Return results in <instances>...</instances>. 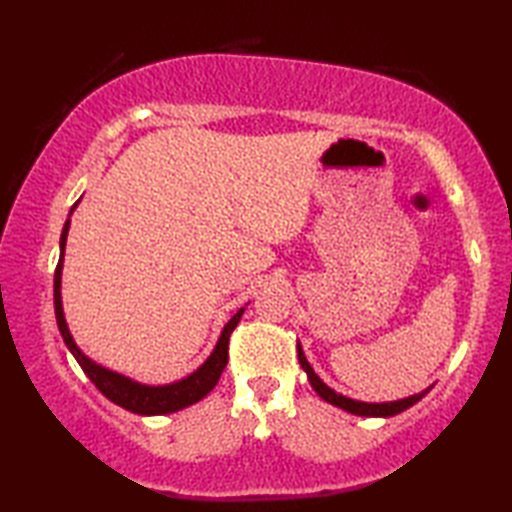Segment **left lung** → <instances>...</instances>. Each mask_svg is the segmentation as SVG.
Here are the masks:
<instances>
[{"label":"left lung","mask_w":512,"mask_h":512,"mask_svg":"<svg viewBox=\"0 0 512 512\" xmlns=\"http://www.w3.org/2000/svg\"><path fill=\"white\" fill-rule=\"evenodd\" d=\"M297 354H299L301 367L306 369V374H308V380H310L312 389L317 391V394H319L325 402H330V405H336V407H341V409H345V411H350V413H354V416H374V418L396 416V413L409 409L411 405H416V402L422 400L424 396H427L429 389H431V387H429V389H424L422 394L402 398V400H396V402H358V400H352V398H345V396H341V394H336L334 389H330L328 385H325L323 380H321L317 374H314V369H312L310 363L306 361V356H303V350H301L299 343H297Z\"/></svg>","instance_id":"8db88e82"}]
</instances>
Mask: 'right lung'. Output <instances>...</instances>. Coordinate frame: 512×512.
Wrapping results in <instances>:
<instances>
[{"label": "right lung", "instance_id": "1", "mask_svg": "<svg viewBox=\"0 0 512 512\" xmlns=\"http://www.w3.org/2000/svg\"><path fill=\"white\" fill-rule=\"evenodd\" d=\"M68 228H70V220L63 226L61 257H59L57 268H54V314H57V325L65 345H68V350L74 354L76 363H79L83 372L88 374V378L96 385V389H99L105 398L116 402V405H121L127 411L140 413V416H162V413L180 411L184 407L193 405V402L202 400L217 385V380H220L224 372V367L228 363V339H231V332L235 330L239 319H242L244 308L224 325V332L220 336V341H217L213 354L206 358V363L198 369V372L182 378L180 383L162 385V387H147V385L132 383L129 378L114 374L110 369L92 363L88 356L81 354V350L76 347L72 339L68 325H65L63 308H61V268H63V248H65V237H68Z\"/></svg>", "mask_w": 512, "mask_h": 512}]
</instances>
